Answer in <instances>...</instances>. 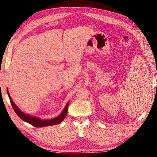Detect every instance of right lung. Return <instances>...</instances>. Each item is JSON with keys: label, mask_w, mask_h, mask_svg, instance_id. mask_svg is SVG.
<instances>
[{"label": "right lung", "mask_w": 157, "mask_h": 157, "mask_svg": "<svg viewBox=\"0 0 157 157\" xmlns=\"http://www.w3.org/2000/svg\"><path fill=\"white\" fill-rule=\"evenodd\" d=\"M7 92L8 96H9L11 105L13 107V108L14 112L16 113V114H17L18 116L21 120L30 123V124H31L32 125H33L34 127H46V126H51V125H57V124H59V123H60V122H62L63 120V119L65 118L66 115H67V108H68V105H69V102H68L67 104V105H65L63 112L59 115V117L55 118L48 120H40L38 118L29 116V115H28V114L23 113V112H21L19 109V108L16 105V104L13 102V100L11 99V96L10 95V94H9V92H8V90Z\"/></svg>", "instance_id": "obj_1"}]
</instances>
